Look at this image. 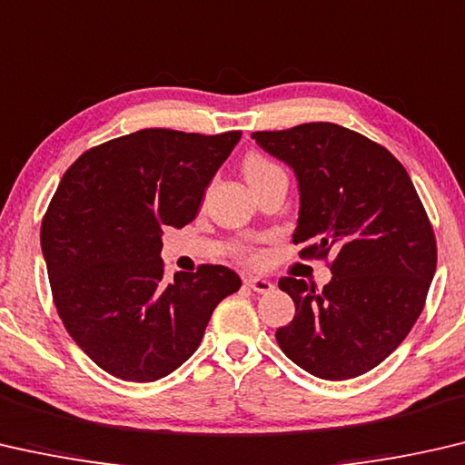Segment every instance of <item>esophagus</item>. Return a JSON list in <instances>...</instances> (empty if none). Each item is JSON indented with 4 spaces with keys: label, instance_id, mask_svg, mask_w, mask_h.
I'll return each instance as SVG.
<instances>
[{
    "label": "esophagus",
    "instance_id": "1",
    "mask_svg": "<svg viewBox=\"0 0 465 465\" xmlns=\"http://www.w3.org/2000/svg\"><path fill=\"white\" fill-rule=\"evenodd\" d=\"M245 284L251 288V291H255V292H260V294H268V292L273 291V284L270 282V280H265V278L249 276L245 280Z\"/></svg>",
    "mask_w": 465,
    "mask_h": 465
}]
</instances>
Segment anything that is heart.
Masks as SVG:
<instances>
[{
	"label": "heart",
	"mask_w": 465,
	"mask_h": 465,
	"mask_svg": "<svg viewBox=\"0 0 465 465\" xmlns=\"http://www.w3.org/2000/svg\"><path fill=\"white\" fill-rule=\"evenodd\" d=\"M278 171V166L273 164L270 158L260 154V152H249V154L242 158V173H245L249 185H253V183L270 177V174ZM251 260H257V255H251Z\"/></svg>",
	"instance_id": "obj_1"
}]
</instances>
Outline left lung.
<instances>
[{
	"label": "left lung",
	"instance_id": "8db88e82",
	"mask_svg": "<svg viewBox=\"0 0 465 465\" xmlns=\"http://www.w3.org/2000/svg\"><path fill=\"white\" fill-rule=\"evenodd\" d=\"M251 138L299 181V255L331 257L323 291L291 276L278 282L296 307L278 344L319 379L364 375L404 341L435 276L437 241L420 197L398 158L352 129L319 121Z\"/></svg>",
	"mask_w": 465,
	"mask_h": 465
}]
</instances>
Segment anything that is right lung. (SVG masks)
Wrapping results in <instances>:
<instances>
[{
	"instance_id": "1",
	"label": "right lung",
	"mask_w": 465,
	"mask_h": 465,
	"mask_svg": "<svg viewBox=\"0 0 465 465\" xmlns=\"http://www.w3.org/2000/svg\"><path fill=\"white\" fill-rule=\"evenodd\" d=\"M241 132L140 129L84 152L41 224L53 302L109 375L148 383L192 356L216 304L241 288L224 265L164 280L163 231L183 228Z\"/></svg>"
}]
</instances>
